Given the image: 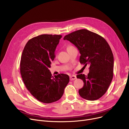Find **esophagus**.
I'll list each match as a JSON object with an SVG mask.
<instances>
[{
    "instance_id": "34e87169",
    "label": "esophagus",
    "mask_w": 129,
    "mask_h": 129,
    "mask_svg": "<svg viewBox=\"0 0 129 129\" xmlns=\"http://www.w3.org/2000/svg\"><path fill=\"white\" fill-rule=\"evenodd\" d=\"M76 79V76L75 75H72L70 76V80H73L74 79Z\"/></svg>"
}]
</instances>
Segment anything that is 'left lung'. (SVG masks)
<instances>
[{"instance_id":"obj_1","label":"left lung","mask_w":129,"mask_h":129,"mask_svg":"<svg viewBox=\"0 0 129 129\" xmlns=\"http://www.w3.org/2000/svg\"><path fill=\"white\" fill-rule=\"evenodd\" d=\"M63 39L77 47L81 64L90 65L87 76L77 75L84 83L79 90V95L88 100L99 99L108 90L113 76L114 58L109 45L103 37L86 29L74 31Z\"/></svg>"}]
</instances>
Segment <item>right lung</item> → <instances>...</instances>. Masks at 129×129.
<instances>
[{"label": "right lung", "mask_w": 129, "mask_h": 129, "mask_svg": "<svg viewBox=\"0 0 129 129\" xmlns=\"http://www.w3.org/2000/svg\"><path fill=\"white\" fill-rule=\"evenodd\" d=\"M61 35H41L29 40L21 57L20 73L32 95L43 103L58 100L70 81L66 74L52 76L49 70Z\"/></svg>", "instance_id": "right-lung-1"}]
</instances>
